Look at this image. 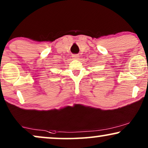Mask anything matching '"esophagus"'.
Here are the masks:
<instances>
[{
	"mask_svg": "<svg viewBox=\"0 0 148 148\" xmlns=\"http://www.w3.org/2000/svg\"><path fill=\"white\" fill-rule=\"evenodd\" d=\"M73 57L75 59H77V58L79 57V56L78 54H73Z\"/></svg>",
	"mask_w": 148,
	"mask_h": 148,
	"instance_id": "obj_1",
	"label": "esophagus"
}]
</instances>
